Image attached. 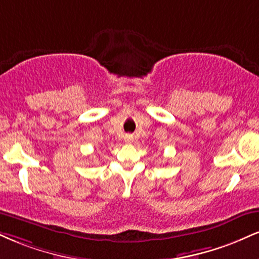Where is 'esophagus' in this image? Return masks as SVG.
<instances>
[{"label":"esophagus","mask_w":259,"mask_h":259,"mask_svg":"<svg viewBox=\"0 0 259 259\" xmlns=\"http://www.w3.org/2000/svg\"><path fill=\"white\" fill-rule=\"evenodd\" d=\"M125 140L127 142H130V141H133V136H130V135H127L126 138H125Z\"/></svg>","instance_id":"1"}]
</instances>
